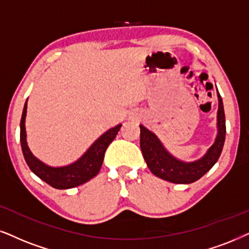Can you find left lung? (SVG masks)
Listing matches in <instances>:
<instances>
[{
    "mask_svg": "<svg viewBox=\"0 0 249 249\" xmlns=\"http://www.w3.org/2000/svg\"><path fill=\"white\" fill-rule=\"evenodd\" d=\"M218 96L217 111V137L206 155L194 162H182L165 149L159 138L143 125H140V147L148 168L156 177L175 184H191L204 176L218 161L225 141V114L222 97Z\"/></svg>",
    "mask_w": 249,
    "mask_h": 249,
    "instance_id": "8db88e82",
    "label": "left lung"
}]
</instances>
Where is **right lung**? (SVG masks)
Masks as SVG:
<instances>
[{
    "label": "right lung",
    "instance_id": "add662e5",
    "mask_svg": "<svg viewBox=\"0 0 249 249\" xmlns=\"http://www.w3.org/2000/svg\"><path fill=\"white\" fill-rule=\"evenodd\" d=\"M26 109L27 102H25L20 119V144L25 161H26L28 168L32 170L33 174H36L40 179L57 190H68V188L79 186L99 174L107 148L114 141L118 131L121 130L122 124L110 128L106 133H103L92 146L88 148L87 152L78 161L70 165L54 168V166L47 165L40 160H37L27 146L26 130H25Z\"/></svg>",
    "mask_w": 249,
    "mask_h": 249
}]
</instances>
